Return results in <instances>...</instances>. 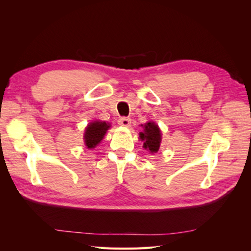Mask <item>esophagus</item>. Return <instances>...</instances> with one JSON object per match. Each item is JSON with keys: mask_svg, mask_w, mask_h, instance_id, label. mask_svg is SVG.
Segmentation results:
<instances>
[{"mask_svg": "<svg viewBox=\"0 0 251 251\" xmlns=\"http://www.w3.org/2000/svg\"><path fill=\"white\" fill-rule=\"evenodd\" d=\"M118 124L123 126H131V118L128 117H121L118 120Z\"/></svg>", "mask_w": 251, "mask_h": 251, "instance_id": "esophagus-1", "label": "esophagus"}]
</instances>
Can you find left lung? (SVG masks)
Segmentation results:
<instances>
[{
    "label": "left lung",
    "mask_w": 251,
    "mask_h": 251,
    "mask_svg": "<svg viewBox=\"0 0 251 251\" xmlns=\"http://www.w3.org/2000/svg\"><path fill=\"white\" fill-rule=\"evenodd\" d=\"M143 133H140V138L144 141L143 148L148 149L151 153H156L160 148L161 133L157 125L148 123L144 125Z\"/></svg>",
    "instance_id": "8db88e82"
}]
</instances>
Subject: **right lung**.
<instances>
[{
    "label": "right lung",
    "instance_id": "obj_1",
    "mask_svg": "<svg viewBox=\"0 0 251 251\" xmlns=\"http://www.w3.org/2000/svg\"><path fill=\"white\" fill-rule=\"evenodd\" d=\"M109 127L110 125L104 123V121H95V123L90 124L86 127L85 132V143L87 148L94 149L102 140Z\"/></svg>",
    "mask_w": 251,
    "mask_h": 251
}]
</instances>
